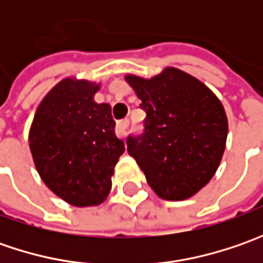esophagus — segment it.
<instances>
[{
	"label": "esophagus",
	"instance_id": "34e87169",
	"mask_svg": "<svg viewBox=\"0 0 263 263\" xmlns=\"http://www.w3.org/2000/svg\"><path fill=\"white\" fill-rule=\"evenodd\" d=\"M130 126V121L128 120H121V121H118V124H117V128H116V133L117 136L120 137V139H124L127 135V128Z\"/></svg>",
	"mask_w": 263,
	"mask_h": 263
}]
</instances>
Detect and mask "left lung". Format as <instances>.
<instances>
[{"label": "left lung", "mask_w": 263, "mask_h": 263, "mask_svg": "<svg viewBox=\"0 0 263 263\" xmlns=\"http://www.w3.org/2000/svg\"><path fill=\"white\" fill-rule=\"evenodd\" d=\"M146 112L143 133L127 137V151L147 184L167 200L193 196L214 177L226 149L228 123L217 96L181 70L152 79L126 77Z\"/></svg>", "instance_id": "left-lung-1"}]
</instances>
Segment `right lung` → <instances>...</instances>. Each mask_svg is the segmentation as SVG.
Instances as JSON below:
<instances>
[{"mask_svg":"<svg viewBox=\"0 0 263 263\" xmlns=\"http://www.w3.org/2000/svg\"><path fill=\"white\" fill-rule=\"evenodd\" d=\"M99 85L66 79L44 98L29 133L36 170L57 196L74 206L102 203L124 142L109 104H96Z\"/></svg>","mask_w":263,"mask_h":263,"instance_id":"add662e5","label":"right lung"}]
</instances>
